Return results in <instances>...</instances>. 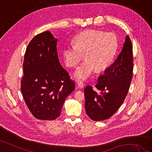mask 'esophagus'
<instances>
[{"mask_svg": "<svg viewBox=\"0 0 152 152\" xmlns=\"http://www.w3.org/2000/svg\"><path fill=\"white\" fill-rule=\"evenodd\" d=\"M77 84L78 86V87H79V88H84V84H83V83H82V82L77 81Z\"/></svg>", "mask_w": 152, "mask_h": 152, "instance_id": "34e87169", "label": "esophagus"}]
</instances>
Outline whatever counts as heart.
<instances>
[{
	"label": "heart",
	"instance_id": "1",
	"mask_svg": "<svg viewBox=\"0 0 152 152\" xmlns=\"http://www.w3.org/2000/svg\"><path fill=\"white\" fill-rule=\"evenodd\" d=\"M118 48L115 35L97 30L82 32L74 39V46L66 45L63 50L65 63L69 67H75L83 59L86 61L73 73L75 79L84 80L91 76L95 69L104 71L113 63Z\"/></svg>",
	"mask_w": 152,
	"mask_h": 152
}]
</instances>
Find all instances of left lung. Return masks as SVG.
<instances>
[{
    "label": "left lung",
    "instance_id": "8db88e82",
    "mask_svg": "<svg viewBox=\"0 0 152 152\" xmlns=\"http://www.w3.org/2000/svg\"><path fill=\"white\" fill-rule=\"evenodd\" d=\"M132 72V45L126 36L117 59L98 77L96 84L98 92L91 86L84 89L86 112L92 120H107L120 107L128 93Z\"/></svg>",
    "mask_w": 152,
    "mask_h": 152
}]
</instances>
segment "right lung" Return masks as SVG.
I'll use <instances>...</instances> for the list:
<instances>
[{
	"label": "right lung",
	"mask_w": 152,
	"mask_h": 152,
	"mask_svg": "<svg viewBox=\"0 0 152 152\" xmlns=\"http://www.w3.org/2000/svg\"><path fill=\"white\" fill-rule=\"evenodd\" d=\"M57 43L50 31L43 32L31 41L24 56L21 91L32 115L42 120L58 118L65 100L75 89L59 63Z\"/></svg>",
	"instance_id": "1"
}]
</instances>
